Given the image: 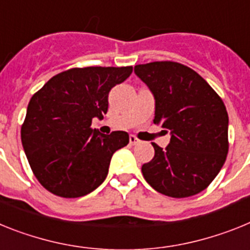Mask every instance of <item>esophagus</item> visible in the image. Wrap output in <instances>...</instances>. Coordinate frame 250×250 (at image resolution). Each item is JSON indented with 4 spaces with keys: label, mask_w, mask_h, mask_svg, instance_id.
I'll list each match as a JSON object with an SVG mask.
<instances>
[{
    "label": "esophagus",
    "mask_w": 250,
    "mask_h": 250,
    "mask_svg": "<svg viewBox=\"0 0 250 250\" xmlns=\"http://www.w3.org/2000/svg\"><path fill=\"white\" fill-rule=\"evenodd\" d=\"M138 142H140V140H138L136 136H133V134H131V136H129V143H131V145H137Z\"/></svg>",
    "instance_id": "obj_1"
}]
</instances>
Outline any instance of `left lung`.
<instances>
[{"label":"left lung","mask_w":250,"mask_h":250,"mask_svg":"<svg viewBox=\"0 0 250 250\" xmlns=\"http://www.w3.org/2000/svg\"><path fill=\"white\" fill-rule=\"evenodd\" d=\"M156 101L153 123L171 132L166 148L152 143L155 156L142 166L156 191L188 197L205 190L227 160V108L218 93L191 68L176 62L134 66Z\"/></svg>","instance_id":"left-lung-1"}]
</instances>
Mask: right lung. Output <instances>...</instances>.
<instances>
[{"mask_svg":"<svg viewBox=\"0 0 250 250\" xmlns=\"http://www.w3.org/2000/svg\"><path fill=\"white\" fill-rule=\"evenodd\" d=\"M132 66L73 68L32 95L21 141L35 177L51 194L66 199L92 192L105 180L110 158L127 146L125 131L102 134L94 117L108 110L110 89L131 75Z\"/></svg>","mask_w":250,"mask_h":250,"instance_id":"obj_1","label":"right lung"}]
</instances>
